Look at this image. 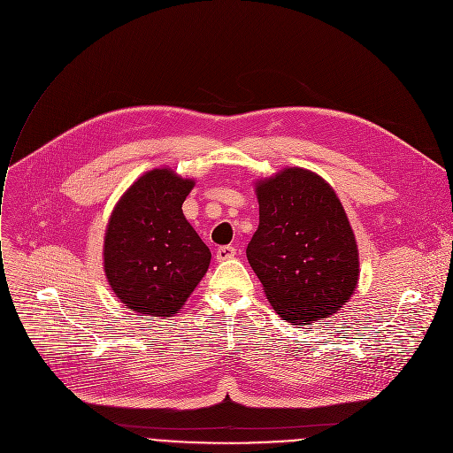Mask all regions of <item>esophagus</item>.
<instances>
[{
    "instance_id": "obj_1",
    "label": "esophagus",
    "mask_w": 453,
    "mask_h": 453,
    "mask_svg": "<svg viewBox=\"0 0 453 453\" xmlns=\"http://www.w3.org/2000/svg\"><path fill=\"white\" fill-rule=\"evenodd\" d=\"M234 257H235V248H234V246H221V248L216 250V258H218L219 262L230 260V258H234Z\"/></svg>"
}]
</instances>
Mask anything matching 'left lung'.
<instances>
[{
	"label": "left lung",
	"mask_w": 453,
	"mask_h": 453,
	"mask_svg": "<svg viewBox=\"0 0 453 453\" xmlns=\"http://www.w3.org/2000/svg\"><path fill=\"white\" fill-rule=\"evenodd\" d=\"M258 228L246 257L282 319L309 325L337 312L358 280L346 212L321 176L286 167L255 184Z\"/></svg>",
	"instance_id": "left-lung-1"
}]
</instances>
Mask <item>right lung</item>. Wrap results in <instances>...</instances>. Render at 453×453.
<instances>
[{
    "mask_svg": "<svg viewBox=\"0 0 453 453\" xmlns=\"http://www.w3.org/2000/svg\"><path fill=\"white\" fill-rule=\"evenodd\" d=\"M195 180L162 167L121 196L105 232V275L137 314H176L207 273L211 250L182 212Z\"/></svg>",
    "mask_w": 453,
    "mask_h": 453,
    "instance_id": "1",
    "label": "right lung"
}]
</instances>
